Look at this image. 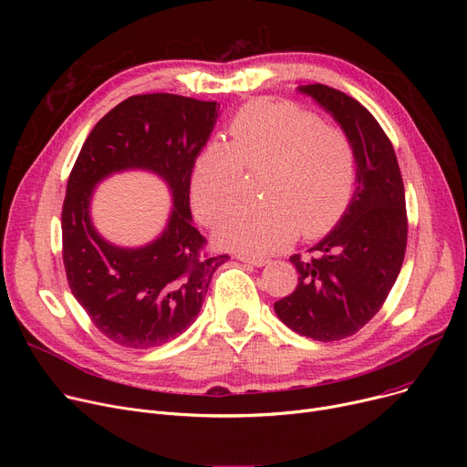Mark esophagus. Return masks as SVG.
I'll return each instance as SVG.
<instances>
[{
  "label": "esophagus",
  "mask_w": 467,
  "mask_h": 467,
  "mask_svg": "<svg viewBox=\"0 0 467 467\" xmlns=\"http://www.w3.org/2000/svg\"><path fill=\"white\" fill-rule=\"evenodd\" d=\"M238 261H242V263H246V265H254V266H265V265H268V259L266 257H252V255H244V254H240L238 255Z\"/></svg>",
  "instance_id": "34e87169"
}]
</instances>
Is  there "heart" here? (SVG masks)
Returning a JSON list of instances; mask_svg holds the SVG:
<instances>
[{
	"instance_id": "heart-1",
	"label": "heart",
	"mask_w": 467,
	"mask_h": 467,
	"mask_svg": "<svg viewBox=\"0 0 467 467\" xmlns=\"http://www.w3.org/2000/svg\"><path fill=\"white\" fill-rule=\"evenodd\" d=\"M231 143L210 141L191 170V204L212 225L240 199L242 170L265 166L263 202L231 212L215 229L229 250L271 254L297 238L327 233L356 183L348 136L289 102L257 100L231 120Z\"/></svg>"
}]
</instances>
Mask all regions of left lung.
I'll return each instance as SVG.
<instances>
[{
  "mask_svg": "<svg viewBox=\"0 0 467 467\" xmlns=\"http://www.w3.org/2000/svg\"><path fill=\"white\" fill-rule=\"evenodd\" d=\"M354 147L356 191L312 259L291 255L297 289L275 303L280 322L312 340H340L380 310L401 271L407 248L405 189L396 151L377 119L348 94L301 85Z\"/></svg>",
  "mask_w": 467,
  "mask_h": 467,
  "instance_id": "left-lung-1",
  "label": "left lung"
}]
</instances>
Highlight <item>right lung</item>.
Instances as JSON below:
<instances>
[{"label": "right lung", "instance_id": "right-lung-1", "mask_svg": "<svg viewBox=\"0 0 467 467\" xmlns=\"http://www.w3.org/2000/svg\"><path fill=\"white\" fill-rule=\"evenodd\" d=\"M217 102L178 94H140L104 115L73 164L62 206V248L73 297L92 324L127 348H153L180 337L199 316L210 280L229 255H204L194 229L189 182L210 140ZM129 169L159 175L172 208L163 233L138 249L106 241L91 223L93 189Z\"/></svg>", "mask_w": 467, "mask_h": 467}]
</instances>
